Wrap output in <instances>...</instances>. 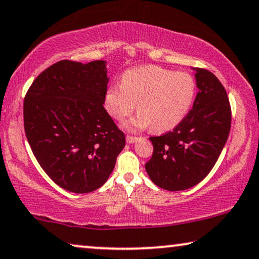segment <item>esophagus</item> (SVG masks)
<instances>
[{"label": "esophagus", "mask_w": 259, "mask_h": 259, "mask_svg": "<svg viewBox=\"0 0 259 259\" xmlns=\"http://www.w3.org/2000/svg\"><path fill=\"white\" fill-rule=\"evenodd\" d=\"M139 140H140V138H138V137H131V136H127L126 137V141L128 144H136Z\"/></svg>", "instance_id": "1"}]
</instances>
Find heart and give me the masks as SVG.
Returning <instances> with one entry per match:
<instances>
[{"mask_svg": "<svg viewBox=\"0 0 259 259\" xmlns=\"http://www.w3.org/2000/svg\"><path fill=\"white\" fill-rule=\"evenodd\" d=\"M196 94V82L187 73L157 66L126 70L121 84H112L105 95V108L114 120H122L137 107V116L123 122L127 131L151 128L168 132L185 119Z\"/></svg>", "mask_w": 259, "mask_h": 259, "instance_id": "1", "label": "heart"}]
</instances>
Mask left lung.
<instances>
[{
	"label": "left lung",
	"instance_id": "left-lung-1",
	"mask_svg": "<svg viewBox=\"0 0 259 259\" xmlns=\"http://www.w3.org/2000/svg\"><path fill=\"white\" fill-rule=\"evenodd\" d=\"M192 69L198 88L192 109L171 132L150 138L154 150L145 168L155 185L167 191L200 183L213 168L231 127V108L221 81L206 69Z\"/></svg>",
	"mask_w": 259,
	"mask_h": 259
}]
</instances>
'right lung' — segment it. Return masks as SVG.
Returning <instances> with one entry per match:
<instances>
[{
	"label": "right lung",
	"instance_id": "obj_1",
	"mask_svg": "<svg viewBox=\"0 0 259 259\" xmlns=\"http://www.w3.org/2000/svg\"><path fill=\"white\" fill-rule=\"evenodd\" d=\"M108 81L104 60H62L44 70L24 98L31 151L49 178L69 192L104 185L125 147V136L104 108Z\"/></svg>",
	"mask_w": 259,
	"mask_h": 259
}]
</instances>
